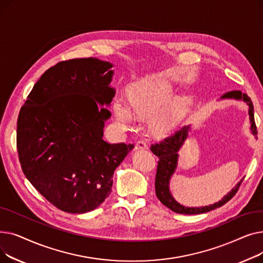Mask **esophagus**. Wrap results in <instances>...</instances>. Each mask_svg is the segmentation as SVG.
<instances>
[{
    "instance_id": "34e87169",
    "label": "esophagus",
    "mask_w": 263,
    "mask_h": 263,
    "mask_svg": "<svg viewBox=\"0 0 263 263\" xmlns=\"http://www.w3.org/2000/svg\"><path fill=\"white\" fill-rule=\"evenodd\" d=\"M148 148V144L145 141H139L135 144V150H144Z\"/></svg>"
}]
</instances>
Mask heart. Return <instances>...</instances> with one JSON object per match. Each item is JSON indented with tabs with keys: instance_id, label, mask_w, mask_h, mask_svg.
Returning <instances> with one entry per match:
<instances>
[{
	"instance_id": "obj_1",
	"label": "heart",
	"mask_w": 263,
	"mask_h": 263,
	"mask_svg": "<svg viewBox=\"0 0 263 263\" xmlns=\"http://www.w3.org/2000/svg\"><path fill=\"white\" fill-rule=\"evenodd\" d=\"M172 91L168 83L158 78L133 83L129 87L128 101L130 107L122 98L114 100L115 117L119 123L132 128L135 123L133 114L139 117H151L161 112L155 122V127L161 132H168L180 122L185 107V102L181 98L168 101Z\"/></svg>"
}]
</instances>
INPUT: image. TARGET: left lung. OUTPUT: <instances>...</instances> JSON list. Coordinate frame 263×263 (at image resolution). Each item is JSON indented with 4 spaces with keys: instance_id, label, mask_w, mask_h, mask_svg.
I'll return each instance as SVG.
<instances>
[{
    "instance_id": "8db88e82",
    "label": "left lung",
    "mask_w": 263,
    "mask_h": 263,
    "mask_svg": "<svg viewBox=\"0 0 263 263\" xmlns=\"http://www.w3.org/2000/svg\"><path fill=\"white\" fill-rule=\"evenodd\" d=\"M218 100H237V101H242L246 103V105L248 106V118H250V123H251L250 131L255 136V139H257V128L254 120V106L250 97L240 90H233V91L224 93ZM191 130H192V124L184 126L183 128L178 130L172 136L165 139L161 143L154 144L150 147V150L153 151V154H155L159 158L158 170L156 175L157 197L165 206H167V208L171 209L172 211L176 213H180V214H200V213L209 212L211 210L219 208V206H222L233 197V195L237 193L241 182L243 181V179H241V181H239L236 185H234L230 190V192H228L222 199L218 200L217 202H214L213 204L203 205V206H186L179 203L172 195L170 183H171V179L178 166V161H179L178 153L179 150L181 149V147L184 145L185 141L187 140V136Z\"/></svg>"
}]
</instances>
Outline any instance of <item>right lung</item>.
Segmentation results:
<instances>
[{"instance_id": "add662e5", "label": "right lung", "mask_w": 263, "mask_h": 263, "mask_svg": "<svg viewBox=\"0 0 263 263\" xmlns=\"http://www.w3.org/2000/svg\"><path fill=\"white\" fill-rule=\"evenodd\" d=\"M114 65L98 59L61 62L40 77L21 107L17 148L22 171L48 201L68 213L95 210L134 145L103 140L116 90Z\"/></svg>"}]
</instances>
